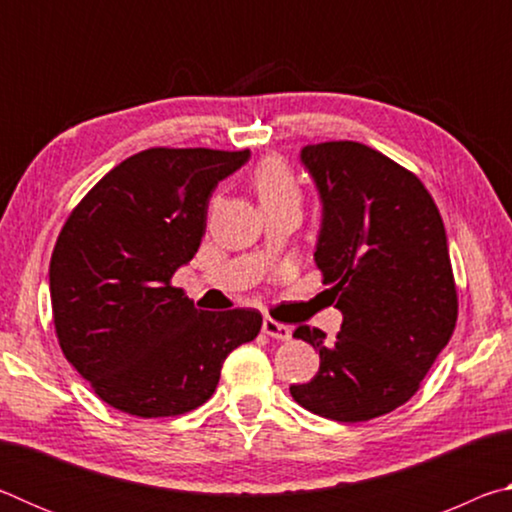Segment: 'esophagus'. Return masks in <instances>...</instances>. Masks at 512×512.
Returning <instances> with one entry per match:
<instances>
[{"mask_svg":"<svg viewBox=\"0 0 512 512\" xmlns=\"http://www.w3.org/2000/svg\"><path fill=\"white\" fill-rule=\"evenodd\" d=\"M264 334L271 336V339H280V341H289L291 339V327L284 323H277L273 318H264Z\"/></svg>","mask_w":512,"mask_h":512,"instance_id":"34e87169","label":"esophagus"}]
</instances>
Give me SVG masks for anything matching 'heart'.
Masks as SVG:
<instances>
[{"mask_svg": "<svg viewBox=\"0 0 512 512\" xmlns=\"http://www.w3.org/2000/svg\"><path fill=\"white\" fill-rule=\"evenodd\" d=\"M250 185H253L259 205L264 210L287 203H300L298 178L282 158H266L259 162L253 171V178H250Z\"/></svg>", "mask_w": 512, "mask_h": 512, "instance_id": "heart-1", "label": "heart"}]
</instances>
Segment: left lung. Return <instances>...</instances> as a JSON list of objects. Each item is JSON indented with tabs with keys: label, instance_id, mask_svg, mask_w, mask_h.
<instances>
[{
	"label": "left lung",
	"instance_id": "8db88e82",
	"mask_svg": "<svg viewBox=\"0 0 512 512\" xmlns=\"http://www.w3.org/2000/svg\"><path fill=\"white\" fill-rule=\"evenodd\" d=\"M300 160L323 203L314 259L343 325L334 339L309 325L293 332L320 368L289 391L323 418L366 422L409 402L452 339L445 225L418 176L366 144H309Z\"/></svg>",
	"mask_w": 512,
	"mask_h": 512
}]
</instances>
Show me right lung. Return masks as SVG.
<instances>
[{"instance_id":"add662e5","label":"right lung","mask_w":512,"mask_h":512,"mask_svg":"<svg viewBox=\"0 0 512 512\" xmlns=\"http://www.w3.org/2000/svg\"><path fill=\"white\" fill-rule=\"evenodd\" d=\"M250 151L146 149L108 171L69 214L49 264L65 359L137 418L196 409L221 366L262 329L255 309L203 311L171 287L196 255L207 203Z\"/></svg>"}]
</instances>
